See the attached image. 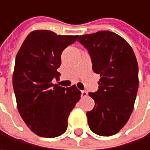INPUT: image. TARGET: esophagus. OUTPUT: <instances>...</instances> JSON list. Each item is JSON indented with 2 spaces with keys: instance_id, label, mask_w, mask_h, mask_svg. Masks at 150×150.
Wrapping results in <instances>:
<instances>
[{
  "instance_id": "obj_1",
  "label": "esophagus",
  "mask_w": 150,
  "mask_h": 150,
  "mask_svg": "<svg viewBox=\"0 0 150 150\" xmlns=\"http://www.w3.org/2000/svg\"><path fill=\"white\" fill-rule=\"evenodd\" d=\"M87 95H88V93H87L86 91H82V92H81V96H82L83 98L87 97Z\"/></svg>"
}]
</instances>
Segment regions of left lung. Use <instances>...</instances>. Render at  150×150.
<instances>
[{
    "mask_svg": "<svg viewBox=\"0 0 150 150\" xmlns=\"http://www.w3.org/2000/svg\"><path fill=\"white\" fill-rule=\"evenodd\" d=\"M92 58L93 70L100 74L99 90L90 93L93 109L86 112L90 129L101 136L117 134L134 109L139 79L133 49L119 35L102 30L79 37Z\"/></svg>",
    "mask_w": 150,
    "mask_h": 150,
    "instance_id": "8db88e82",
    "label": "left lung"
}]
</instances>
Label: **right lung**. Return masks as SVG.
Masks as SVG:
<instances>
[{
  "mask_svg": "<svg viewBox=\"0 0 150 150\" xmlns=\"http://www.w3.org/2000/svg\"><path fill=\"white\" fill-rule=\"evenodd\" d=\"M78 36H60L50 30L30 32L16 57L13 87L17 109L28 127L42 137L64 134L68 117L79 100L81 92L52 84L60 73L61 54Z\"/></svg>",
  "mask_w": 150,
  "mask_h": 150,
  "instance_id": "right-lung-1",
  "label": "right lung"
}]
</instances>
